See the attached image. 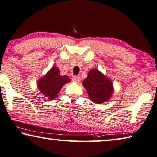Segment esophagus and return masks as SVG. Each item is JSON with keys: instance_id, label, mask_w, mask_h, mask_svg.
Wrapping results in <instances>:
<instances>
[{"instance_id": "34e87169", "label": "esophagus", "mask_w": 157, "mask_h": 157, "mask_svg": "<svg viewBox=\"0 0 157 157\" xmlns=\"http://www.w3.org/2000/svg\"><path fill=\"white\" fill-rule=\"evenodd\" d=\"M72 80L75 82L78 83V82H79V81H80V78H79V77H78V76H73L72 78Z\"/></svg>"}]
</instances>
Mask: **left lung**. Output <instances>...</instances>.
<instances>
[{"label": "left lung", "instance_id": "left-lung-1", "mask_svg": "<svg viewBox=\"0 0 157 157\" xmlns=\"http://www.w3.org/2000/svg\"><path fill=\"white\" fill-rule=\"evenodd\" d=\"M82 85L87 90L90 100L96 104L107 101L113 93L112 81L97 68L88 72L87 78L84 79Z\"/></svg>", "mask_w": 157, "mask_h": 157}]
</instances>
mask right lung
Returning <instances> with one entry per match:
<instances>
[{
    "label": "right lung",
    "mask_w": 157,
    "mask_h": 157,
    "mask_svg": "<svg viewBox=\"0 0 157 157\" xmlns=\"http://www.w3.org/2000/svg\"><path fill=\"white\" fill-rule=\"evenodd\" d=\"M70 82L69 77L61 76L59 68L53 66L45 76L39 79L37 88L45 97L44 98L53 100L56 98L63 86Z\"/></svg>",
    "instance_id": "1"
}]
</instances>
